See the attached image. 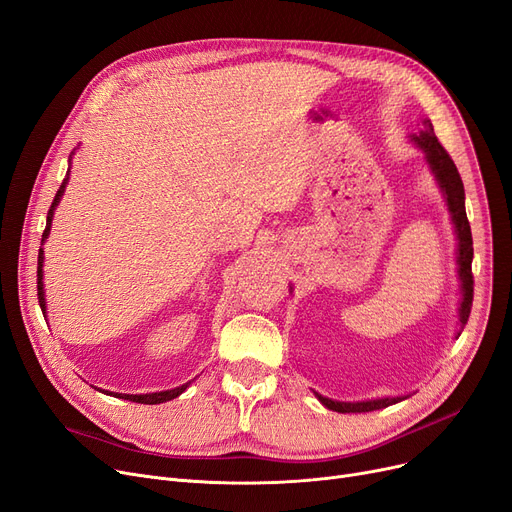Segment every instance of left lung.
Here are the masks:
<instances>
[{
  "label": "left lung",
  "instance_id": "8db88e82",
  "mask_svg": "<svg viewBox=\"0 0 512 512\" xmlns=\"http://www.w3.org/2000/svg\"><path fill=\"white\" fill-rule=\"evenodd\" d=\"M422 129L418 131V136H412L414 144H418L425 152L427 163L435 175V180L443 192V198H446L448 209L452 213V221L456 228L458 236V276H460V324L464 326L469 322L471 316V307H473V236H471V224L466 219V209H464V186L460 180V173L448 154V150L443 148L435 136L433 125L429 119H422ZM320 402L328 408L341 414L347 412H372V410H381L387 406H393L397 402H402V397H385V399H368V402H335V399H328L320 393H316Z\"/></svg>",
  "mask_w": 512,
  "mask_h": 512
}]
</instances>
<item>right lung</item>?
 Here are the masks:
<instances>
[{
	"label": "right lung",
	"mask_w": 512,
	"mask_h": 512,
	"mask_svg": "<svg viewBox=\"0 0 512 512\" xmlns=\"http://www.w3.org/2000/svg\"><path fill=\"white\" fill-rule=\"evenodd\" d=\"M71 161V159H69ZM66 182H69V171H66V177L62 180L54 201H52V207L48 211V221H46V230H43V240L48 238L50 234V228H52V217H54V209L56 205L60 203V198L64 194V188H66ZM43 249H39V257H37V299H39V307L43 309V314H46V297H43ZM188 389V383L182 385V387H175V389H169V391H159V393H146V395H127V393H106V395H113V397H121V399H129V402H136V404H163V402H169V399L177 397L180 393H184Z\"/></svg>",
	"instance_id": "right-lung-1"
}]
</instances>
